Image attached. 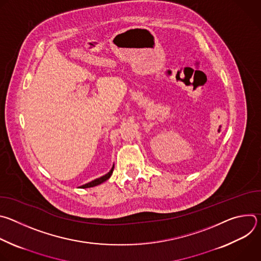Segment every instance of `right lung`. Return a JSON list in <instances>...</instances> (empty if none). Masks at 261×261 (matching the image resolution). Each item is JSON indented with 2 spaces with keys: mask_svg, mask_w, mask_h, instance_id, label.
Returning <instances> with one entry per match:
<instances>
[{
  "mask_svg": "<svg viewBox=\"0 0 261 261\" xmlns=\"http://www.w3.org/2000/svg\"><path fill=\"white\" fill-rule=\"evenodd\" d=\"M114 167H115V166H113V168H111V169H110V171H109L108 173H106L105 175H103V176H101V177H99V178H96V179H94V180H92V181H90V182H88V184H86V185H83L81 188H91V187H94V186L100 185L101 182L105 181L106 179H108V178L110 177V175H111V174H113Z\"/></svg>",
  "mask_w": 261,
  "mask_h": 261,
  "instance_id": "obj_1",
  "label": "right lung"
}]
</instances>
